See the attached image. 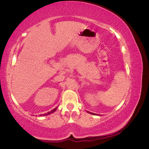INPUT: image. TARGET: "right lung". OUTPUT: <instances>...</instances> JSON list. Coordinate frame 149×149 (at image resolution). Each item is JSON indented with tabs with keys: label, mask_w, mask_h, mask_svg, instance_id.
I'll return each instance as SVG.
<instances>
[{
	"label": "right lung",
	"mask_w": 149,
	"mask_h": 149,
	"mask_svg": "<svg viewBox=\"0 0 149 149\" xmlns=\"http://www.w3.org/2000/svg\"><path fill=\"white\" fill-rule=\"evenodd\" d=\"M56 109H57V108H56V109H54V110H52V111L48 112V113H45V114H42V115H40L39 116H45V115H49V114H52V113H54V112L56 111Z\"/></svg>",
	"instance_id": "obj_1"
}]
</instances>
